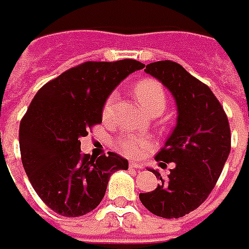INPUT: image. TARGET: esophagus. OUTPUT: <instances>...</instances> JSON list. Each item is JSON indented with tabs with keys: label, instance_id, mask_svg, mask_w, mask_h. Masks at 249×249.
I'll list each match as a JSON object with an SVG mask.
<instances>
[{
	"label": "esophagus",
	"instance_id": "esophagus-1",
	"mask_svg": "<svg viewBox=\"0 0 249 249\" xmlns=\"http://www.w3.org/2000/svg\"><path fill=\"white\" fill-rule=\"evenodd\" d=\"M128 166L131 167V169H142V165H141V163H137V162H130Z\"/></svg>",
	"mask_w": 249,
	"mask_h": 249
}]
</instances>
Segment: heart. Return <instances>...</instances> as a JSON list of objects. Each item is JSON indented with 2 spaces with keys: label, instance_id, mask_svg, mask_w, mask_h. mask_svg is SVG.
Masks as SVG:
<instances>
[{
  "label": "heart",
  "instance_id": "b5f03b06",
  "mask_svg": "<svg viewBox=\"0 0 249 249\" xmlns=\"http://www.w3.org/2000/svg\"><path fill=\"white\" fill-rule=\"evenodd\" d=\"M133 93L138 103L150 115H160L166 107V92L161 83L153 77H144L134 84ZM114 95H110L102 107V119L108 122L112 116L114 108ZM153 142L149 138L139 135H121L115 141L116 150L123 156L130 158H138L144 151L151 149Z\"/></svg>",
  "mask_w": 249,
  "mask_h": 249
}]
</instances>
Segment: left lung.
<instances>
[{"label":"left lung","instance_id":"left-lung-1","mask_svg":"<svg viewBox=\"0 0 249 249\" xmlns=\"http://www.w3.org/2000/svg\"><path fill=\"white\" fill-rule=\"evenodd\" d=\"M173 93L177 103V126L156 160L165 169L174 162L167 178L153 192L141 193L139 200L150 212L163 218L188 214L208 198L217 182L231 151L228 116L206 84L192 76L182 65L162 60L146 65Z\"/></svg>","mask_w":249,"mask_h":249}]
</instances>
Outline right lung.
I'll list each match as a JSON object with an SVG mask.
<instances>
[{"label":"right lung","mask_w":249,"mask_h":249,"mask_svg":"<svg viewBox=\"0 0 249 249\" xmlns=\"http://www.w3.org/2000/svg\"><path fill=\"white\" fill-rule=\"evenodd\" d=\"M144 64L133 59L86 61L40 88L20 123L21 161L44 204L65 217L93 211L110 176L127 170L123 157L82 154L80 137L102 123V107L112 89Z\"/></svg>","instance_id":"1"}]
</instances>
